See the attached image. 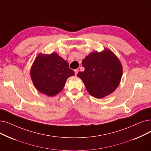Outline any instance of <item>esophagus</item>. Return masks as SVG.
<instances>
[{
    "label": "esophagus",
    "mask_w": 151,
    "mask_h": 151,
    "mask_svg": "<svg viewBox=\"0 0 151 151\" xmlns=\"http://www.w3.org/2000/svg\"><path fill=\"white\" fill-rule=\"evenodd\" d=\"M74 71H75V75H76L78 74V69H75V70H74Z\"/></svg>",
    "instance_id": "obj_1"
}]
</instances>
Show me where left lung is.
Returning <instances> with one entry per match:
<instances>
[{
	"label": "left lung",
	"instance_id": "1",
	"mask_svg": "<svg viewBox=\"0 0 151 151\" xmlns=\"http://www.w3.org/2000/svg\"><path fill=\"white\" fill-rule=\"evenodd\" d=\"M84 71L77 76L83 81L88 93L96 98L107 96L117 88L122 76V65L110 50L93 52L82 61Z\"/></svg>",
	"mask_w": 151,
	"mask_h": 151
}]
</instances>
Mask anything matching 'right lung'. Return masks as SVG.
<instances>
[{
    "label": "right lung",
    "instance_id": "obj_1",
    "mask_svg": "<svg viewBox=\"0 0 151 151\" xmlns=\"http://www.w3.org/2000/svg\"><path fill=\"white\" fill-rule=\"evenodd\" d=\"M30 75L37 90L48 96H54L63 89L67 80L73 76L75 72L57 53L39 54L32 65Z\"/></svg>",
    "mask_w": 151,
    "mask_h": 151
}]
</instances>
